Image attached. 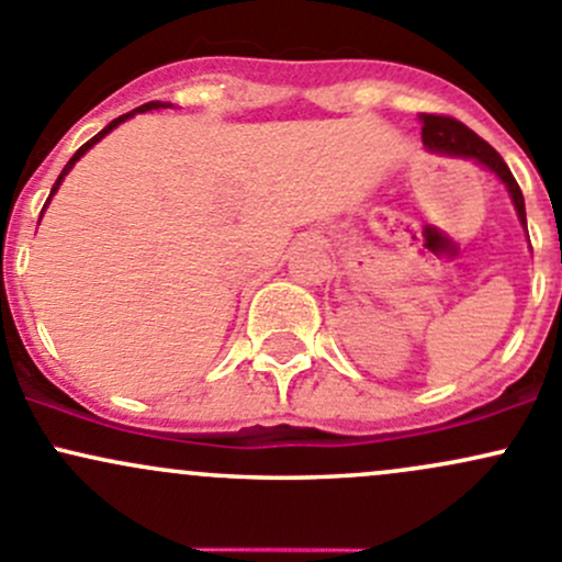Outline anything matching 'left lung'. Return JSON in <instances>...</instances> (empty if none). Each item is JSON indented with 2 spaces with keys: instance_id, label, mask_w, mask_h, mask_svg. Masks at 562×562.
<instances>
[{
  "instance_id": "left-lung-1",
  "label": "left lung",
  "mask_w": 562,
  "mask_h": 562,
  "mask_svg": "<svg viewBox=\"0 0 562 562\" xmlns=\"http://www.w3.org/2000/svg\"><path fill=\"white\" fill-rule=\"evenodd\" d=\"M424 144L428 149H439V153H450V155H461V158H474L482 166H487L491 171H496V177L506 184L509 190L512 201H515L517 216L525 225V201H522V190L520 184L515 182L512 177L509 166H506L504 158L485 142L474 134L472 128L461 123V120L450 117V114H424Z\"/></svg>"
}]
</instances>
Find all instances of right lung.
<instances>
[{
  "label": "right lung",
  "instance_id": "obj_1",
  "mask_svg": "<svg viewBox=\"0 0 562 562\" xmlns=\"http://www.w3.org/2000/svg\"><path fill=\"white\" fill-rule=\"evenodd\" d=\"M160 106H171V104H166V101H149V104H142V106H138V110H134V112H128V114H120V117H117V120H112V123H110V125H106V128H104V131H99V134H95L93 138H90V142H86V144H82V147H80V149H77V153H75V158H71L69 162H66V166H64V171H61V173H58L56 184H53L50 195H53V192H56V190H58V184H61V182H64V177H66V173H69V171H71V166H75V162H77V160H80V158H82V155H86V153H88V149H90V147H93V144H95V142H101V138H104L106 134H110V131H112V128H117V125H120V123H125V120H128V117H134V114H136V112H147V110H160ZM47 201H50V198H47ZM45 206H47V203H45Z\"/></svg>",
  "mask_w": 562,
  "mask_h": 562
}]
</instances>
